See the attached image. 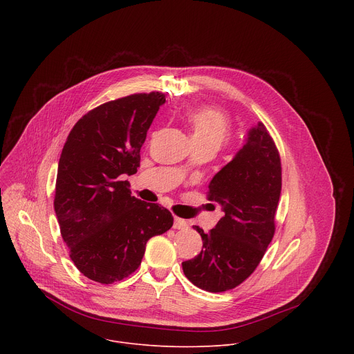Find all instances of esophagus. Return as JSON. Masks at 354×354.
I'll list each match as a JSON object with an SVG mask.
<instances>
[{"label": "esophagus", "mask_w": 354, "mask_h": 354, "mask_svg": "<svg viewBox=\"0 0 354 354\" xmlns=\"http://www.w3.org/2000/svg\"><path fill=\"white\" fill-rule=\"evenodd\" d=\"M174 228H175V230H185V228H187V221H186V220H182V218L175 217Z\"/></svg>", "instance_id": "34e87169"}]
</instances>
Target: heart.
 I'll return each mask as SVG.
<instances>
[{
    "instance_id": "b5f03b06",
    "label": "heart",
    "mask_w": 354,
    "mask_h": 354,
    "mask_svg": "<svg viewBox=\"0 0 354 354\" xmlns=\"http://www.w3.org/2000/svg\"><path fill=\"white\" fill-rule=\"evenodd\" d=\"M194 145H209L216 151L230 137L228 118L214 108H194L186 113Z\"/></svg>"
}]
</instances>
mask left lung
<instances>
[{
  "label": "left lung",
  "mask_w": 354,
  "mask_h": 354,
  "mask_svg": "<svg viewBox=\"0 0 354 354\" xmlns=\"http://www.w3.org/2000/svg\"><path fill=\"white\" fill-rule=\"evenodd\" d=\"M281 190V164L273 138L263 123L246 131L242 147L210 180V200L224 212L206 234L193 228L203 249L182 262L185 276L198 288L223 292L246 280L272 242L274 213Z\"/></svg>",
  "instance_id": "8db88e82"
}]
</instances>
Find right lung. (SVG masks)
Listing matches in <instances>:
<instances>
[{
  "label": "right lung",
  "instance_id": "add662e5",
  "mask_svg": "<svg viewBox=\"0 0 354 354\" xmlns=\"http://www.w3.org/2000/svg\"><path fill=\"white\" fill-rule=\"evenodd\" d=\"M161 92L104 104L77 122L62 151L55 212L70 258L88 279L112 284L141 263L149 238L167 232L174 217L131 196L126 175L140 167V149Z\"/></svg>",
  "mask_w": 354,
  "mask_h": 354
}]
</instances>
